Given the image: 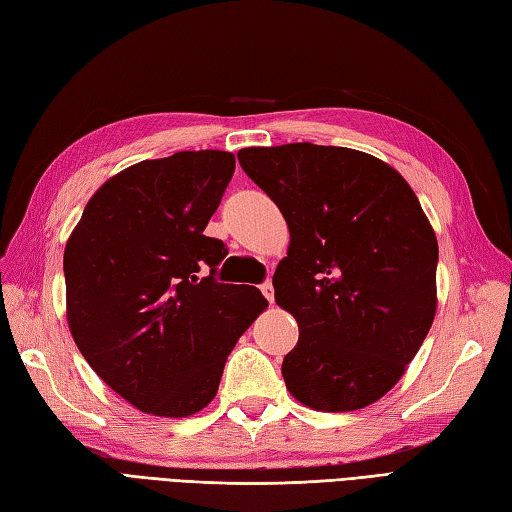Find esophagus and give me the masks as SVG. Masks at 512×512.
Masks as SVG:
<instances>
[{
  "label": "esophagus",
  "instance_id": "1",
  "mask_svg": "<svg viewBox=\"0 0 512 512\" xmlns=\"http://www.w3.org/2000/svg\"><path fill=\"white\" fill-rule=\"evenodd\" d=\"M261 294L266 296L268 303H275V290H272V283H270V281L261 283Z\"/></svg>",
  "mask_w": 512,
  "mask_h": 512
}]
</instances>
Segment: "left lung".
Returning a JSON list of instances; mask_svg holds the SVG:
<instances>
[{
    "label": "left lung",
    "instance_id": "8db88e82",
    "mask_svg": "<svg viewBox=\"0 0 512 512\" xmlns=\"http://www.w3.org/2000/svg\"><path fill=\"white\" fill-rule=\"evenodd\" d=\"M237 159L290 229L272 277L275 301L299 323L285 386L314 410L371 406L406 373L436 314L438 244L417 194L351 148L305 141Z\"/></svg>",
    "mask_w": 512,
    "mask_h": 512
}]
</instances>
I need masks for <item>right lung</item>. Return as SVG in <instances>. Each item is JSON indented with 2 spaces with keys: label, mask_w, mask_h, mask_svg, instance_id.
Listing matches in <instances>:
<instances>
[{
  "label": "right lung",
  "mask_w": 512,
  "mask_h": 512,
  "mask_svg": "<svg viewBox=\"0 0 512 512\" xmlns=\"http://www.w3.org/2000/svg\"><path fill=\"white\" fill-rule=\"evenodd\" d=\"M233 172L222 150L130 165L91 196L65 246L71 336L106 386L154 417L205 408L268 305L253 285L216 281L229 251L202 233Z\"/></svg>",
  "instance_id": "right-lung-1"
}]
</instances>
